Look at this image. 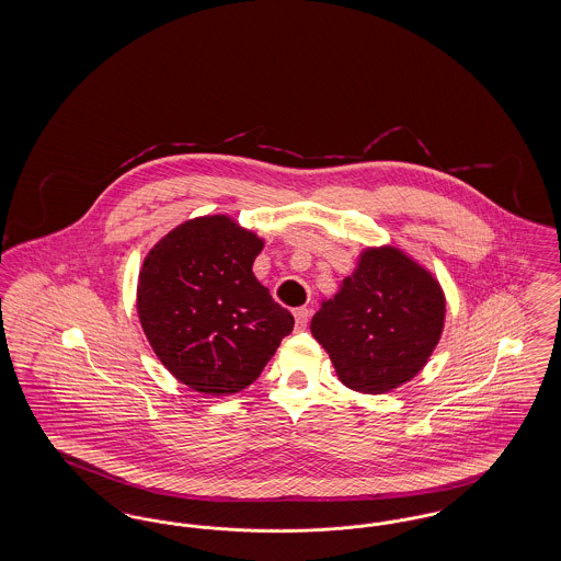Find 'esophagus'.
<instances>
[{
  "label": "esophagus",
  "mask_w": 561,
  "mask_h": 561,
  "mask_svg": "<svg viewBox=\"0 0 561 561\" xmlns=\"http://www.w3.org/2000/svg\"><path fill=\"white\" fill-rule=\"evenodd\" d=\"M294 320L298 328H307V321H309V309L307 307H298L294 309Z\"/></svg>",
  "instance_id": "esophagus-1"
}]
</instances>
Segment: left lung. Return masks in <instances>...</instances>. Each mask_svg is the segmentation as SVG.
Here are the masks:
<instances>
[{
  "label": "left lung",
  "mask_w": 561,
  "mask_h": 561,
  "mask_svg": "<svg viewBox=\"0 0 561 561\" xmlns=\"http://www.w3.org/2000/svg\"><path fill=\"white\" fill-rule=\"evenodd\" d=\"M439 284L398 248L366 250L311 332L353 391L385 393L427 364L444 328Z\"/></svg>",
  "instance_id": "8db88e82"
}]
</instances>
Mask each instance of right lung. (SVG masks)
<instances>
[{"instance_id":"1","label":"right lung","mask_w":561,"mask_h":561,"mask_svg":"<svg viewBox=\"0 0 561 561\" xmlns=\"http://www.w3.org/2000/svg\"><path fill=\"white\" fill-rule=\"evenodd\" d=\"M263 241L227 216L187 220L149 252L138 318L161 364L199 393L252 385L294 318L254 277Z\"/></svg>"}]
</instances>
